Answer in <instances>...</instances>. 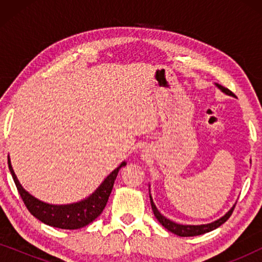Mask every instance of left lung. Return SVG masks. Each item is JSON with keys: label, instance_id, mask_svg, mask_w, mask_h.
Returning a JSON list of instances; mask_svg holds the SVG:
<instances>
[{"label": "left lung", "instance_id": "obj_1", "mask_svg": "<svg viewBox=\"0 0 262 262\" xmlns=\"http://www.w3.org/2000/svg\"><path fill=\"white\" fill-rule=\"evenodd\" d=\"M216 85L221 89L222 92H224L225 94L234 95V93H232L231 91H229L228 88L223 87V85H221V84H218V83ZM150 203H151V209L154 211V214H155V217L157 218V221H159L160 223L162 224L163 227L167 229V230H169L170 232H173V234L178 235V236H181V237H188V236H198V235L205 234V232H209V231L214 230V229H217L218 227H221L222 224L225 223V222H227L229 218H230L232 211H234V209H235V205H234L230 211H228V213H225L223 217L220 218V220L214 221V222H212V223H210V224L182 225V224L174 223V222L167 220V218L164 217L163 214H161L160 211L156 209L155 204H154V202H152L151 195H150Z\"/></svg>", "mask_w": 262, "mask_h": 262}]
</instances>
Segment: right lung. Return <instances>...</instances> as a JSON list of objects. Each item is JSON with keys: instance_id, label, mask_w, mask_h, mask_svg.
<instances>
[{"instance_id": "right-lung-1", "label": "right lung", "mask_w": 262, "mask_h": 262, "mask_svg": "<svg viewBox=\"0 0 262 262\" xmlns=\"http://www.w3.org/2000/svg\"><path fill=\"white\" fill-rule=\"evenodd\" d=\"M125 164L126 163L123 162L117 169H114L105 179V181L100 185V187L87 199L82 200L80 203L70 204V205H51V204L40 202V200L34 198L30 193L25 191L23 186L20 185L19 180L16 179V175L14 173L8 157L9 170L12 173L14 182H15L17 192H19L21 199H23L28 211L42 223L51 225L53 228L67 229V230L83 228L101 214L111 192H112L114 180H116L120 168L124 167Z\"/></svg>"}]
</instances>
